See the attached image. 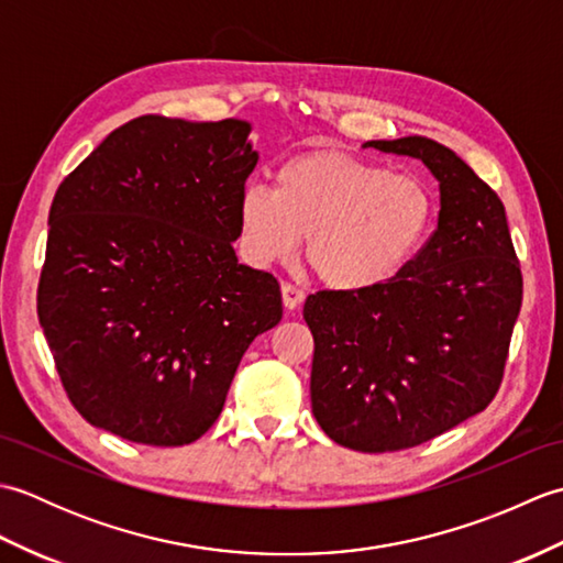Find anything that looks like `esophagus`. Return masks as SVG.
Returning <instances> with one entry per match:
<instances>
[{
  "instance_id": "esophagus-1",
  "label": "esophagus",
  "mask_w": 563,
  "mask_h": 563,
  "mask_svg": "<svg viewBox=\"0 0 563 563\" xmlns=\"http://www.w3.org/2000/svg\"><path fill=\"white\" fill-rule=\"evenodd\" d=\"M280 292H283V305L285 309H297L302 302H305V292L297 288V285H290V283H283L280 285Z\"/></svg>"
}]
</instances>
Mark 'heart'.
Segmentation results:
<instances>
[{"instance_id":"b5f03b06","label":"heart","mask_w":563,"mask_h":563,"mask_svg":"<svg viewBox=\"0 0 563 563\" xmlns=\"http://www.w3.org/2000/svg\"><path fill=\"white\" fill-rule=\"evenodd\" d=\"M239 236L251 263L305 258L333 292H369L409 266L433 222V196L418 176L336 150L297 154L273 176V190L239 196Z\"/></svg>"}]
</instances>
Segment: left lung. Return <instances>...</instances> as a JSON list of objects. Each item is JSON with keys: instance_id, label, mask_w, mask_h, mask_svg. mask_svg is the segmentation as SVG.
I'll list each match as a JSON object with an SVG mask.
<instances>
[{"instance_id": "left-lung-1", "label": "left lung", "mask_w": 563, "mask_h": 563, "mask_svg": "<svg viewBox=\"0 0 563 563\" xmlns=\"http://www.w3.org/2000/svg\"><path fill=\"white\" fill-rule=\"evenodd\" d=\"M363 147L426 164L440 188L438 230L382 288L307 297L309 391L333 442L394 452L492 404L520 314L522 275L504 202L450 147L423 135Z\"/></svg>"}]
</instances>
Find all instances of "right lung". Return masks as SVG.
<instances>
[{"label": "right lung", "instance_id": "1", "mask_svg": "<svg viewBox=\"0 0 563 563\" xmlns=\"http://www.w3.org/2000/svg\"><path fill=\"white\" fill-rule=\"evenodd\" d=\"M251 123L140 115L71 172L51 206L38 319L91 426L188 445L218 421L242 355L283 319L280 285L239 263Z\"/></svg>", "mask_w": 563, "mask_h": 563}]
</instances>
